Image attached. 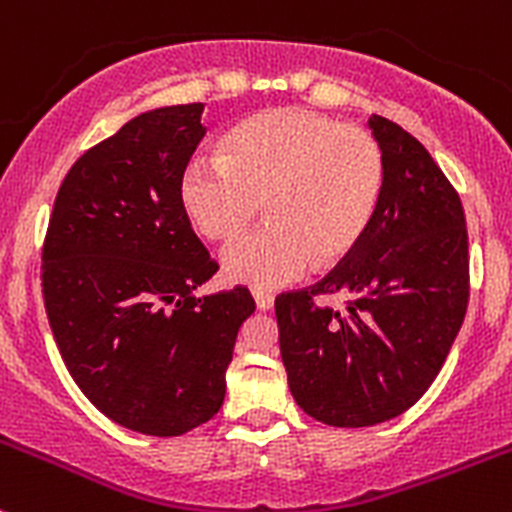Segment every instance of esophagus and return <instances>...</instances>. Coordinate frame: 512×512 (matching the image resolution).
<instances>
[{"label": "esophagus", "mask_w": 512, "mask_h": 512, "mask_svg": "<svg viewBox=\"0 0 512 512\" xmlns=\"http://www.w3.org/2000/svg\"><path fill=\"white\" fill-rule=\"evenodd\" d=\"M252 295H255V302H257V307H260L262 312H267V310H272V307H275V297H272L270 292L255 290V292H252Z\"/></svg>", "instance_id": "34e87169"}]
</instances>
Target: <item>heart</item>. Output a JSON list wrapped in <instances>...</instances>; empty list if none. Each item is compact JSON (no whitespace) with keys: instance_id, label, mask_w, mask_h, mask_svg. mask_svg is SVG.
Instances as JSON below:
<instances>
[{"instance_id":"obj_1","label":"heart","mask_w":512,"mask_h":512,"mask_svg":"<svg viewBox=\"0 0 512 512\" xmlns=\"http://www.w3.org/2000/svg\"><path fill=\"white\" fill-rule=\"evenodd\" d=\"M385 162L370 132L307 107H277L235 124L217 160L187 162L180 175L185 215L207 240H230L265 207L267 225L222 250L237 285L300 280L315 262L352 255L380 205Z\"/></svg>"}]
</instances>
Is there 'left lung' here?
<instances>
[{
    "label": "left lung",
    "mask_w": 512,
    "mask_h": 512,
    "mask_svg": "<svg viewBox=\"0 0 512 512\" xmlns=\"http://www.w3.org/2000/svg\"><path fill=\"white\" fill-rule=\"evenodd\" d=\"M367 124L385 182L365 237L325 280L275 300L292 398L332 428H367L413 408L468 310V230L458 192L400 124L377 114ZM340 289L353 297L345 313L311 300Z\"/></svg>",
    "instance_id": "1"
}]
</instances>
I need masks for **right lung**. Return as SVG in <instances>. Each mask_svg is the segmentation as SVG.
<instances>
[{"label":"right lung","instance_id":"right-lung-1","mask_svg":"<svg viewBox=\"0 0 512 512\" xmlns=\"http://www.w3.org/2000/svg\"><path fill=\"white\" fill-rule=\"evenodd\" d=\"M205 104L150 109L64 177L42 250V295L69 375L127 430L175 438L225 400L247 287L197 297L217 272L180 202Z\"/></svg>","mask_w":512,"mask_h":512}]
</instances>
